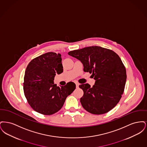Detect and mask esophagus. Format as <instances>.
I'll use <instances>...</instances> for the list:
<instances>
[{"label": "esophagus", "instance_id": "esophagus-1", "mask_svg": "<svg viewBox=\"0 0 147 147\" xmlns=\"http://www.w3.org/2000/svg\"><path fill=\"white\" fill-rule=\"evenodd\" d=\"M76 87H77V88L79 87V84L78 83H76Z\"/></svg>", "mask_w": 147, "mask_h": 147}]
</instances>
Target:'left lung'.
Returning <instances> with one entry per match:
<instances>
[{
	"label": "left lung",
	"instance_id": "8db88e82",
	"mask_svg": "<svg viewBox=\"0 0 147 147\" xmlns=\"http://www.w3.org/2000/svg\"><path fill=\"white\" fill-rule=\"evenodd\" d=\"M68 55L79 60L84 71L91 74L95 80L79 85L84 91L80 102L84 109L94 115L110 111L121 99L126 84V68L121 58L112 50L90 46L74 50Z\"/></svg>",
	"mask_w": 147,
	"mask_h": 147
}]
</instances>
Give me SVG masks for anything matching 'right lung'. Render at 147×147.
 <instances>
[{
  "label": "right lung",
  "mask_w": 147,
  "mask_h": 147,
  "mask_svg": "<svg viewBox=\"0 0 147 147\" xmlns=\"http://www.w3.org/2000/svg\"><path fill=\"white\" fill-rule=\"evenodd\" d=\"M63 68L61 54L55 52L46 53L28 64L25 73L24 91L35 111L45 115L55 113L75 90L76 85L71 82L60 87L54 83L56 74L62 73Z\"/></svg>",
  "instance_id": "obj_1"
}]
</instances>
